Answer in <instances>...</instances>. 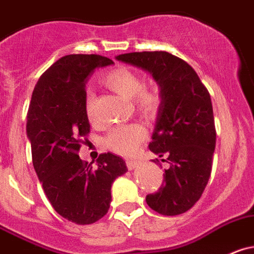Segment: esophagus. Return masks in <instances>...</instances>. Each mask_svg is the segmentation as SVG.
Instances as JSON below:
<instances>
[{"label": "esophagus", "instance_id": "34e87169", "mask_svg": "<svg viewBox=\"0 0 254 254\" xmlns=\"http://www.w3.org/2000/svg\"><path fill=\"white\" fill-rule=\"evenodd\" d=\"M139 165H141V162L137 161V159H127L126 161V166L128 170H136L139 167Z\"/></svg>", "mask_w": 254, "mask_h": 254}]
</instances>
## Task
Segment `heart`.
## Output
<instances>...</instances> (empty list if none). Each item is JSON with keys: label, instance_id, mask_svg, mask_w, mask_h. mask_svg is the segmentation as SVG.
I'll return each mask as SVG.
<instances>
[{"label": "heart", "instance_id": "obj_1", "mask_svg": "<svg viewBox=\"0 0 254 254\" xmlns=\"http://www.w3.org/2000/svg\"><path fill=\"white\" fill-rule=\"evenodd\" d=\"M103 83L113 92L127 100H133V107L139 116L144 118L156 117L162 106V96L158 89L147 88L142 77L131 68L117 67L103 77ZM84 113L91 125L97 123L96 100L93 95H88L84 102ZM146 132L138 123L120 126L111 129L106 136L105 143L108 149L120 156L128 157L137 152L139 144L144 139Z\"/></svg>", "mask_w": 254, "mask_h": 254}]
</instances>
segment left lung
<instances>
[{
    "label": "left lung",
    "mask_w": 254,
    "mask_h": 254,
    "mask_svg": "<svg viewBox=\"0 0 254 254\" xmlns=\"http://www.w3.org/2000/svg\"><path fill=\"white\" fill-rule=\"evenodd\" d=\"M116 59L148 71L161 89L162 106L148 147L168 168L158 192L147 194V204L165 216L185 213L201 198L211 176L216 127L209 92L187 62L165 51Z\"/></svg>",
    "instance_id": "obj_1"
}]
</instances>
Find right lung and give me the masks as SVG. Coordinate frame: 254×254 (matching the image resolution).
Here are the masks:
<instances>
[{
	"label": "right lung",
	"mask_w": 254,
	"mask_h": 254,
	"mask_svg": "<svg viewBox=\"0 0 254 254\" xmlns=\"http://www.w3.org/2000/svg\"><path fill=\"white\" fill-rule=\"evenodd\" d=\"M110 64L112 60L100 55L61 57L40 77L28 107L26 132L38 180L55 211L77 224L107 213L113 181L127 172L126 162L110 152L100 154L96 167L78 156L89 133L87 79Z\"/></svg>",
	"instance_id": "obj_1"
}]
</instances>
